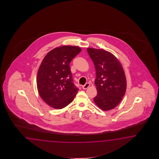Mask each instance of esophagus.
I'll use <instances>...</instances> for the list:
<instances>
[{"label": "esophagus", "instance_id": "obj_1", "mask_svg": "<svg viewBox=\"0 0 159 159\" xmlns=\"http://www.w3.org/2000/svg\"><path fill=\"white\" fill-rule=\"evenodd\" d=\"M90 84H89V83H86V84L84 85L83 86H82V88H83V89H84V90H86V89H87L88 88H89L90 87Z\"/></svg>", "mask_w": 159, "mask_h": 159}]
</instances>
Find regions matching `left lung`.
I'll list each match as a JSON object with an SVG mask.
<instances>
[{"label": "left lung", "mask_w": 159, "mask_h": 159, "mask_svg": "<svg viewBox=\"0 0 159 159\" xmlns=\"http://www.w3.org/2000/svg\"><path fill=\"white\" fill-rule=\"evenodd\" d=\"M96 70L95 103L103 111L115 108L125 94L127 81L122 64L111 53L101 49L87 48Z\"/></svg>", "instance_id": "8db88e82"}]
</instances>
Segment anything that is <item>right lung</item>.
Instances as JSON below:
<instances>
[{
  "instance_id": "obj_1",
  "label": "right lung",
  "mask_w": 159,
  "mask_h": 159,
  "mask_svg": "<svg viewBox=\"0 0 159 159\" xmlns=\"http://www.w3.org/2000/svg\"><path fill=\"white\" fill-rule=\"evenodd\" d=\"M81 50L76 46L56 48L41 63L37 72V90L43 100L53 108L67 106L79 90L73 84L69 64Z\"/></svg>"
}]
</instances>
